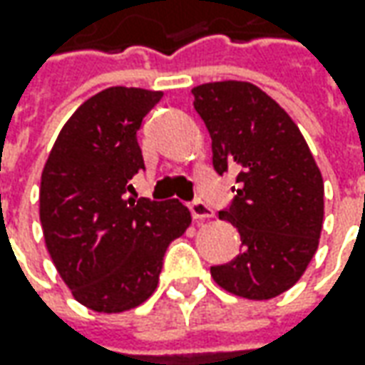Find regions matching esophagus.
Wrapping results in <instances>:
<instances>
[{
    "label": "esophagus",
    "instance_id": "obj_1",
    "mask_svg": "<svg viewBox=\"0 0 365 365\" xmlns=\"http://www.w3.org/2000/svg\"><path fill=\"white\" fill-rule=\"evenodd\" d=\"M190 212H192V218H194V220H206V218H212V216H214L212 207L207 206L206 202H202V200H194V202L190 204Z\"/></svg>",
    "mask_w": 365,
    "mask_h": 365
}]
</instances>
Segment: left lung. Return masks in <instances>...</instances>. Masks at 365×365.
Returning a JSON list of instances; mask_svg holds the SVG:
<instances>
[{"label":"left lung","mask_w":365,"mask_h":365,"mask_svg":"<svg viewBox=\"0 0 365 365\" xmlns=\"http://www.w3.org/2000/svg\"><path fill=\"white\" fill-rule=\"evenodd\" d=\"M192 95L212 137L214 170L234 171L238 183L218 216L238 228L242 252L210 272L232 295H281L301 279L319 245V168L293 119L255 84L207 82Z\"/></svg>","instance_id":"obj_1"}]
</instances>
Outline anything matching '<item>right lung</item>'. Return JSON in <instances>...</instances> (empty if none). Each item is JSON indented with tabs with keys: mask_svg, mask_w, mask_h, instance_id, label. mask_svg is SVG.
Instances as JSON below:
<instances>
[{
	"mask_svg": "<svg viewBox=\"0 0 365 365\" xmlns=\"http://www.w3.org/2000/svg\"><path fill=\"white\" fill-rule=\"evenodd\" d=\"M163 93L110 86L66 120L40 185L46 248L74 299L98 313L141 305L158 289L171 240L192 224L178 200L127 197L145 170L137 131Z\"/></svg>",
	"mask_w": 365,
	"mask_h": 365,
	"instance_id": "1",
	"label": "right lung"
}]
</instances>
